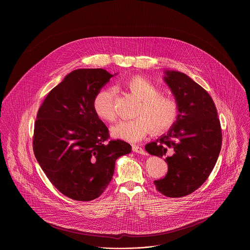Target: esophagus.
Returning <instances> with one entry per match:
<instances>
[{
    "label": "esophagus",
    "mask_w": 250,
    "mask_h": 250,
    "mask_svg": "<svg viewBox=\"0 0 250 250\" xmlns=\"http://www.w3.org/2000/svg\"><path fill=\"white\" fill-rule=\"evenodd\" d=\"M132 149H133V151L136 152V153H139V154H142V155H147L146 151H145L143 148H142L141 146H139V145H133Z\"/></svg>",
    "instance_id": "obj_1"
}]
</instances>
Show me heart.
<instances>
[{
    "mask_svg": "<svg viewBox=\"0 0 250 250\" xmlns=\"http://www.w3.org/2000/svg\"><path fill=\"white\" fill-rule=\"evenodd\" d=\"M138 99L140 104L136 109L137 117L120 120L110 129L113 138L137 142L150 131L153 134H162L170 129L179 116L178 102L167 95L161 94V89L147 78L135 75L123 83ZM114 91L112 88L100 89L93 99V108L103 120L112 122L116 114L113 105Z\"/></svg>",
    "mask_w": 250,
    "mask_h": 250,
    "instance_id": "obj_1",
    "label": "heart"
}]
</instances>
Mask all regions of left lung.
I'll return each instance as SVG.
<instances>
[{
	"mask_svg": "<svg viewBox=\"0 0 250 250\" xmlns=\"http://www.w3.org/2000/svg\"><path fill=\"white\" fill-rule=\"evenodd\" d=\"M165 82L178 102L177 121L145 150L166 157V177L155 180L156 188L167 197H182L196 190L211 174L221 142L220 122L209 93L182 72L166 70Z\"/></svg>",
	"mask_w": 250,
	"mask_h": 250,
	"instance_id": "8db88e82",
	"label": "left lung"
}]
</instances>
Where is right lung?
Here are the masks:
<instances>
[{"instance_id":"right-lung-1","label":"right lung","mask_w":250,"mask_h":250,"mask_svg":"<svg viewBox=\"0 0 250 250\" xmlns=\"http://www.w3.org/2000/svg\"><path fill=\"white\" fill-rule=\"evenodd\" d=\"M112 76L102 68L72 71L49 92L36 115V161L50 182L73 200L99 197L111 181L115 161L132 151L129 143L109 140L93 108L94 96Z\"/></svg>"}]
</instances>
